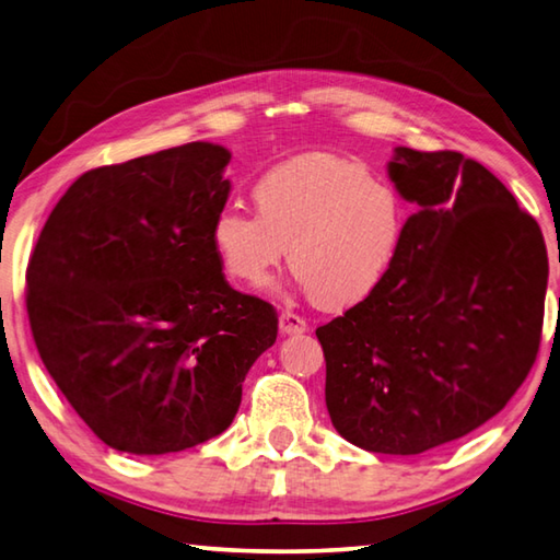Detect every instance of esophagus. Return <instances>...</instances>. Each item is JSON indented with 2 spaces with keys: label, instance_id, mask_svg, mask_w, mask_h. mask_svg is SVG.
<instances>
[{
  "label": "esophagus",
  "instance_id": "esophagus-1",
  "mask_svg": "<svg viewBox=\"0 0 560 560\" xmlns=\"http://www.w3.org/2000/svg\"><path fill=\"white\" fill-rule=\"evenodd\" d=\"M279 330H281V335H301V332L308 330V325H305L301 315H295L291 311H283L279 315Z\"/></svg>",
  "mask_w": 560,
  "mask_h": 560
}]
</instances>
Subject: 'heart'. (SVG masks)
<instances>
[{
	"instance_id": "obj_1",
	"label": "heart",
	"mask_w": 560,
	"mask_h": 560,
	"mask_svg": "<svg viewBox=\"0 0 560 560\" xmlns=\"http://www.w3.org/2000/svg\"><path fill=\"white\" fill-rule=\"evenodd\" d=\"M257 215L225 206L211 243L228 279L257 289L281 265L327 311L366 301L396 261L408 211L396 186L369 177L364 164L335 155H301L252 184Z\"/></svg>"
}]
</instances>
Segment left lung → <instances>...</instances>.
<instances>
[{
	"mask_svg": "<svg viewBox=\"0 0 560 560\" xmlns=\"http://www.w3.org/2000/svg\"><path fill=\"white\" fill-rule=\"evenodd\" d=\"M388 177L415 213L366 301L315 335L335 430L412 456L505 408L536 361L549 283L539 223L462 152L396 148Z\"/></svg>",
	"mask_w": 560,
	"mask_h": 560,
	"instance_id": "1",
	"label": "left lung"
}]
</instances>
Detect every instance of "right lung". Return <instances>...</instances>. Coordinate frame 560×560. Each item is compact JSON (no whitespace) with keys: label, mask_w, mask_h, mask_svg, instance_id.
Masks as SVG:
<instances>
[{"label":"right lung","mask_w":560,"mask_h":560,"mask_svg":"<svg viewBox=\"0 0 560 560\" xmlns=\"http://www.w3.org/2000/svg\"><path fill=\"white\" fill-rule=\"evenodd\" d=\"M228 162L223 145L186 142L84 172L33 247L38 354L116 452L172 454L225 432L277 342V311L230 289L211 243Z\"/></svg>","instance_id":"obj_1"}]
</instances>
